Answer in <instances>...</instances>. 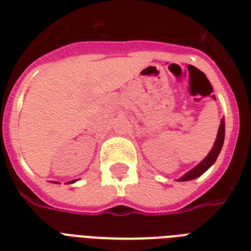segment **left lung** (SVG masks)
<instances>
[{"mask_svg":"<svg viewBox=\"0 0 251 251\" xmlns=\"http://www.w3.org/2000/svg\"><path fill=\"white\" fill-rule=\"evenodd\" d=\"M224 135H226V122H224V118H222L220 126H219L218 130V135H216V141H215L214 146H212V149H211V151L208 152V155H207L197 167L190 169V171L187 172V173H185L182 177H179L178 181H190V179L197 178L199 176H202L211 165L214 164L215 161H216V159H218L219 153L222 151L223 143H224Z\"/></svg>","mask_w":251,"mask_h":251,"instance_id":"1","label":"left lung"}]
</instances>
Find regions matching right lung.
I'll use <instances>...</instances> for the list:
<instances>
[{
  "label": "right lung",
  "mask_w": 251,
  "mask_h": 251,
  "mask_svg": "<svg viewBox=\"0 0 251 251\" xmlns=\"http://www.w3.org/2000/svg\"><path fill=\"white\" fill-rule=\"evenodd\" d=\"M75 181H78V179H73V181H69L68 183H74V182H75ZM53 182H54V183H58V182H56V181H53Z\"/></svg>",
  "instance_id": "1"
}]
</instances>
